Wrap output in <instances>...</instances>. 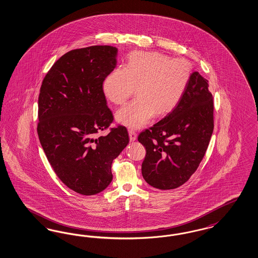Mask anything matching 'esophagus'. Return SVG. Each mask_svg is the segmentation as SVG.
<instances>
[{
	"mask_svg": "<svg viewBox=\"0 0 258 258\" xmlns=\"http://www.w3.org/2000/svg\"><path fill=\"white\" fill-rule=\"evenodd\" d=\"M128 135H130V140H131L132 142H134V141L136 140L137 134L134 132V130H128Z\"/></svg>",
	"mask_w": 258,
	"mask_h": 258,
	"instance_id": "esophagus-1",
	"label": "esophagus"
}]
</instances>
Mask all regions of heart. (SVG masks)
I'll return each mask as SVG.
<instances>
[{
    "mask_svg": "<svg viewBox=\"0 0 258 258\" xmlns=\"http://www.w3.org/2000/svg\"><path fill=\"white\" fill-rule=\"evenodd\" d=\"M190 63L182 58H170L157 52H134L124 68L114 69L103 81L105 97L122 105L134 95L137 98L116 114L119 123L139 128L154 115L170 112L182 97L190 80Z\"/></svg>",
    "mask_w": 258,
    "mask_h": 258,
    "instance_id": "1",
    "label": "heart"
}]
</instances>
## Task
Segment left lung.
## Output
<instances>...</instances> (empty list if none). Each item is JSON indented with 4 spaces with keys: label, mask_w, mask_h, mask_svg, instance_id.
Returning <instances> with one entry per match:
<instances>
[{
    "label": "left lung",
    "mask_w": 258,
    "mask_h": 258,
    "mask_svg": "<svg viewBox=\"0 0 258 258\" xmlns=\"http://www.w3.org/2000/svg\"><path fill=\"white\" fill-rule=\"evenodd\" d=\"M213 111L208 81L199 73H192L173 110L138 135V141L146 149L142 175L150 185L175 189L196 172L213 133Z\"/></svg>",
    "instance_id": "obj_1"
}]
</instances>
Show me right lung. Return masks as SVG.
Returning a JSON list of instances; mask_svg holds the SVG:
<instances>
[{
	"label": "right lung",
	"instance_id": "1",
	"mask_svg": "<svg viewBox=\"0 0 258 258\" xmlns=\"http://www.w3.org/2000/svg\"><path fill=\"white\" fill-rule=\"evenodd\" d=\"M118 50L91 46L66 52L46 74L38 97L37 134L58 178L84 196L98 194L112 180L114 159L128 144V134L113 122L103 90L116 67Z\"/></svg>",
	"mask_w": 258,
	"mask_h": 258
}]
</instances>
